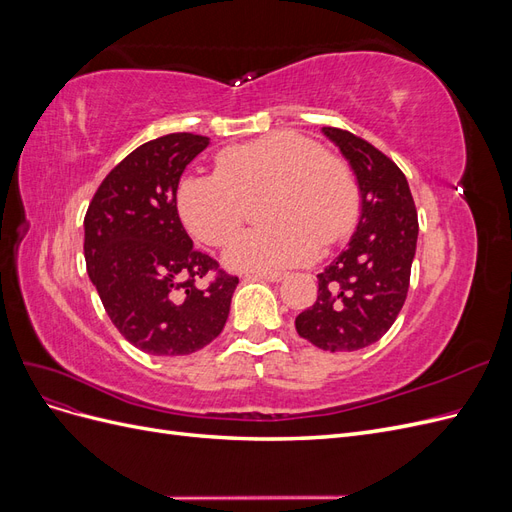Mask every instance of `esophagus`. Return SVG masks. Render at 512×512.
Wrapping results in <instances>:
<instances>
[{
  "label": "esophagus",
  "instance_id": "34e87169",
  "mask_svg": "<svg viewBox=\"0 0 512 512\" xmlns=\"http://www.w3.org/2000/svg\"><path fill=\"white\" fill-rule=\"evenodd\" d=\"M256 277H262V280H269V282H282L286 273L284 271H254Z\"/></svg>",
  "mask_w": 512,
  "mask_h": 512
}]
</instances>
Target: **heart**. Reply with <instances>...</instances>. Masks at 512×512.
<instances>
[{"mask_svg":"<svg viewBox=\"0 0 512 512\" xmlns=\"http://www.w3.org/2000/svg\"><path fill=\"white\" fill-rule=\"evenodd\" d=\"M267 198V228L228 252L237 269H284L316 258L320 245L346 239L361 215V188L342 158L294 130L262 134L215 156V173L188 175L177 188L179 215L192 235L228 247L252 203Z\"/></svg>","mask_w":512,"mask_h":512,"instance_id":"obj_1","label":"heart"}]
</instances>
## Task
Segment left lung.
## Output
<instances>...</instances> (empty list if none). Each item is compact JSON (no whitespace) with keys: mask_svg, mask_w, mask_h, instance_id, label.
Segmentation results:
<instances>
[{"mask_svg":"<svg viewBox=\"0 0 512 512\" xmlns=\"http://www.w3.org/2000/svg\"><path fill=\"white\" fill-rule=\"evenodd\" d=\"M348 158L363 196L350 245L318 275V299L294 320L329 352L367 348L393 327L408 297L418 218L401 168L365 138L322 128Z\"/></svg>","mask_w":512,"mask_h":512,"instance_id":"8db88e82","label":"left lung"}]
</instances>
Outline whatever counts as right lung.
Returning <instances> with one entry per match:
<instances>
[{"label":"right lung","mask_w":512,"mask_h":512,"mask_svg":"<svg viewBox=\"0 0 512 512\" xmlns=\"http://www.w3.org/2000/svg\"><path fill=\"white\" fill-rule=\"evenodd\" d=\"M207 145V136L175 132L136 147L104 177L85 213L89 280L117 331L147 354H192L211 344L239 284L196 250L177 213L179 179Z\"/></svg>","instance_id":"add662e5"}]
</instances>
